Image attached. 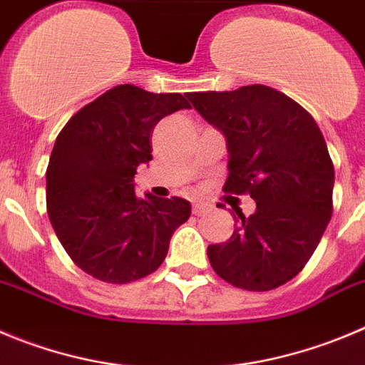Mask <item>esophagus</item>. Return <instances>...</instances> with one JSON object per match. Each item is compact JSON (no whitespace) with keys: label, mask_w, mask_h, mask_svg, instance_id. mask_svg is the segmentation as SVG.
Segmentation results:
<instances>
[{"label":"esophagus","mask_w":365,"mask_h":365,"mask_svg":"<svg viewBox=\"0 0 365 365\" xmlns=\"http://www.w3.org/2000/svg\"><path fill=\"white\" fill-rule=\"evenodd\" d=\"M209 210H210V207L205 205V203H192V214H194V216H205Z\"/></svg>","instance_id":"34e87169"}]
</instances>
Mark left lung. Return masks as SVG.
<instances>
[{
	"label": "left lung",
	"mask_w": 365,
	"mask_h": 365,
	"mask_svg": "<svg viewBox=\"0 0 365 365\" xmlns=\"http://www.w3.org/2000/svg\"><path fill=\"white\" fill-rule=\"evenodd\" d=\"M229 145L225 192L250 194L257 209L225 243L209 245L214 272L236 288L268 292L294 279L333 214L335 171L312 115L263 84L187 95Z\"/></svg>",
	"instance_id": "1"
}]
</instances>
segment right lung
<instances>
[{
    "instance_id": "right-lung-1",
    "label": "right lung",
    "mask_w": 365,
    "mask_h": 365,
    "mask_svg": "<svg viewBox=\"0 0 365 365\" xmlns=\"http://www.w3.org/2000/svg\"><path fill=\"white\" fill-rule=\"evenodd\" d=\"M190 110L180 93L120 84L81 108L57 136L46 169V210L81 270L125 284L153 274L190 216L187 200L138 198L136 167L153 158L151 136L167 115Z\"/></svg>"
}]
</instances>
